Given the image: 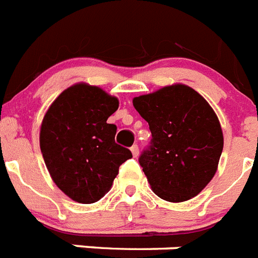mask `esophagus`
Returning a JSON list of instances; mask_svg holds the SVG:
<instances>
[{
    "label": "esophagus",
    "instance_id": "obj_1",
    "mask_svg": "<svg viewBox=\"0 0 258 258\" xmlns=\"http://www.w3.org/2000/svg\"><path fill=\"white\" fill-rule=\"evenodd\" d=\"M131 150H132V154H133L134 158H137L138 154H140V150H138V146H137V145H134V146H132Z\"/></svg>",
    "mask_w": 258,
    "mask_h": 258
}]
</instances>
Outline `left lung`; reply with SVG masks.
<instances>
[{
  "mask_svg": "<svg viewBox=\"0 0 258 258\" xmlns=\"http://www.w3.org/2000/svg\"><path fill=\"white\" fill-rule=\"evenodd\" d=\"M133 105L153 134L150 149L140 156L153 192L168 202L197 196L214 177L223 150L214 109L182 83L136 96Z\"/></svg>",
  "mask_w": 258,
  "mask_h": 258,
  "instance_id": "8db88e82",
  "label": "left lung"
}]
</instances>
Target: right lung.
I'll return each mask as SVG.
<instances>
[{
  "instance_id": "right-lung-1",
  "label": "right lung",
  "mask_w": 258,
  "mask_h": 258,
  "mask_svg": "<svg viewBox=\"0 0 258 258\" xmlns=\"http://www.w3.org/2000/svg\"><path fill=\"white\" fill-rule=\"evenodd\" d=\"M118 99L98 86L79 82L63 90L44 114L40 150L53 182L73 201L104 197L132 153L114 142L117 127L107 120Z\"/></svg>"
}]
</instances>
